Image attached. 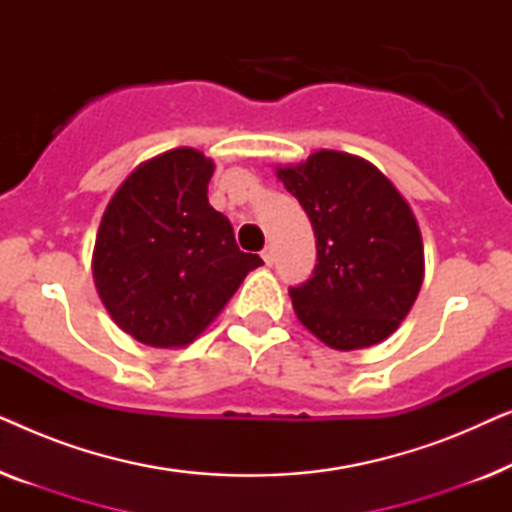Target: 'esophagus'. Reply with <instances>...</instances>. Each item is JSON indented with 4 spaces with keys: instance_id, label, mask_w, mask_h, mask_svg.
I'll list each match as a JSON object with an SVG mask.
<instances>
[{
    "instance_id": "1",
    "label": "esophagus",
    "mask_w": 512,
    "mask_h": 512,
    "mask_svg": "<svg viewBox=\"0 0 512 512\" xmlns=\"http://www.w3.org/2000/svg\"><path fill=\"white\" fill-rule=\"evenodd\" d=\"M261 256H263L265 265H272V263H275V249H272V247H265V249L261 251Z\"/></svg>"
}]
</instances>
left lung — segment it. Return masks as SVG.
<instances>
[{"instance_id":"8db88e82","label":"left lung","mask_w":512,"mask_h":512,"mask_svg":"<svg viewBox=\"0 0 512 512\" xmlns=\"http://www.w3.org/2000/svg\"><path fill=\"white\" fill-rule=\"evenodd\" d=\"M277 177L317 237L312 277L289 289L298 319L333 349L382 342L424 279L422 233L408 202L375 165L340 151L312 153Z\"/></svg>"}]
</instances>
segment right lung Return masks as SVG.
Returning <instances> with one entry per match:
<instances>
[{"mask_svg": "<svg viewBox=\"0 0 512 512\" xmlns=\"http://www.w3.org/2000/svg\"><path fill=\"white\" fill-rule=\"evenodd\" d=\"M214 163L174 149L139 165L111 198L95 242L93 277L111 319L153 347L205 331L258 265L230 221L209 205Z\"/></svg>", "mask_w": 512, "mask_h": 512, "instance_id": "obj_1", "label": "right lung"}]
</instances>
